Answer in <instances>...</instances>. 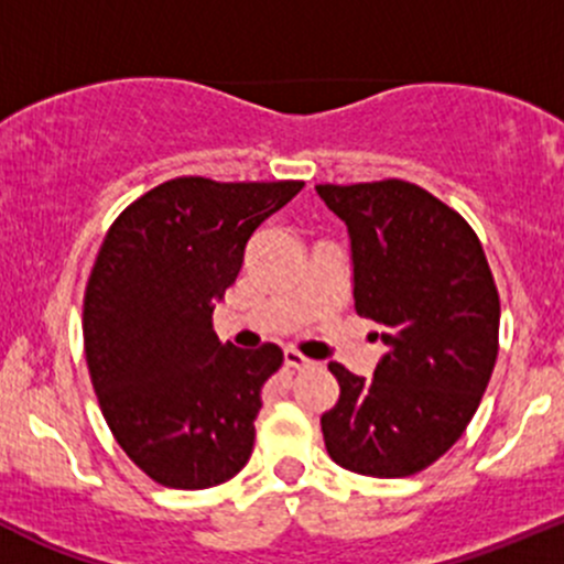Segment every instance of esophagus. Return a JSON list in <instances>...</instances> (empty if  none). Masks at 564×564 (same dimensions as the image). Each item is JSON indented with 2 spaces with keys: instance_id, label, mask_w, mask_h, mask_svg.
<instances>
[{
  "instance_id": "1",
  "label": "esophagus",
  "mask_w": 564,
  "mask_h": 564,
  "mask_svg": "<svg viewBox=\"0 0 564 564\" xmlns=\"http://www.w3.org/2000/svg\"><path fill=\"white\" fill-rule=\"evenodd\" d=\"M284 364H288L290 369H304V367H310V358L306 356H301L299 350H293V347H288V350H284Z\"/></svg>"
}]
</instances>
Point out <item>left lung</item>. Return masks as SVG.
Here are the masks:
<instances>
[{"mask_svg":"<svg viewBox=\"0 0 564 564\" xmlns=\"http://www.w3.org/2000/svg\"><path fill=\"white\" fill-rule=\"evenodd\" d=\"M317 195L350 230L356 312L386 341L371 380L328 364L339 399L321 417L325 451L350 473L408 478L484 399L499 350L495 276L467 219L417 184H317Z\"/></svg>","mask_w":564,"mask_h":564,"instance_id":"8db88e82","label":"left lung"}]
</instances>
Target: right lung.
Instances as JSON below:
<instances>
[{
  "instance_id": "obj_1",
  "label": "right lung",
  "mask_w": 564,
  "mask_h": 564,
  "mask_svg": "<svg viewBox=\"0 0 564 564\" xmlns=\"http://www.w3.org/2000/svg\"><path fill=\"white\" fill-rule=\"evenodd\" d=\"M304 182L178 176L132 200L102 239L84 293V350L108 429L167 489L241 473L265 380L284 356L223 345L212 315L249 236Z\"/></svg>"
}]
</instances>
